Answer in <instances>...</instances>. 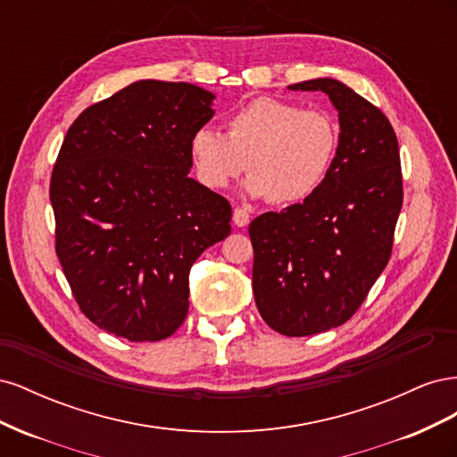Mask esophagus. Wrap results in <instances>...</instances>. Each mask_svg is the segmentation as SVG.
Instances as JSON below:
<instances>
[{
	"mask_svg": "<svg viewBox=\"0 0 457 457\" xmlns=\"http://www.w3.org/2000/svg\"><path fill=\"white\" fill-rule=\"evenodd\" d=\"M232 220H234V225L240 227V228L247 227V225H250V213L242 210V207H237V210H234V213H232Z\"/></svg>",
	"mask_w": 457,
	"mask_h": 457,
	"instance_id": "1",
	"label": "esophagus"
}]
</instances>
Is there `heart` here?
Instances as JSON below:
<instances>
[{
	"label": "heart",
	"instance_id": "1",
	"mask_svg": "<svg viewBox=\"0 0 457 457\" xmlns=\"http://www.w3.org/2000/svg\"><path fill=\"white\" fill-rule=\"evenodd\" d=\"M339 150V126L324 110L259 96L227 118V135L202 128L190 137L200 181L227 188L247 168L250 198L305 202L324 185Z\"/></svg>",
	"mask_w": 457,
	"mask_h": 457
}]
</instances>
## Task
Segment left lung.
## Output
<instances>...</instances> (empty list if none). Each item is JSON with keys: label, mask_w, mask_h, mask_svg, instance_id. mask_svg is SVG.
Wrapping results in <instances>:
<instances>
[{"label": "left lung", "mask_w": 457, "mask_h": 457, "mask_svg": "<svg viewBox=\"0 0 457 457\" xmlns=\"http://www.w3.org/2000/svg\"><path fill=\"white\" fill-rule=\"evenodd\" d=\"M287 89L326 93L339 118V150L324 185L250 223L259 314L278 334L305 337L347 322L385 270L403 173L393 126L364 96L334 78Z\"/></svg>", "instance_id": "1"}]
</instances>
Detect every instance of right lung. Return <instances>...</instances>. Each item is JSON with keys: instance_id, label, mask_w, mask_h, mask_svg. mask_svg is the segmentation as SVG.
<instances>
[{"instance_id": "add662e5", "label": "right lung", "mask_w": 457, "mask_h": 457, "mask_svg": "<svg viewBox=\"0 0 457 457\" xmlns=\"http://www.w3.org/2000/svg\"><path fill=\"white\" fill-rule=\"evenodd\" d=\"M213 99L185 81L139 79L64 137L49 192L57 255L81 312L116 337L175 334L192 262L230 234V204L188 175L190 137Z\"/></svg>"}]
</instances>
